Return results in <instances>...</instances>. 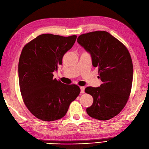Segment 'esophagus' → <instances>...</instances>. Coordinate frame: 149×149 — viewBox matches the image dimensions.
Returning <instances> with one entry per match:
<instances>
[{"label":"esophagus","mask_w":149,"mask_h":149,"mask_svg":"<svg viewBox=\"0 0 149 149\" xmlns=\"http://www.w3.org/2000/svg\"><path fill=\"white\" fill-rule=\"evenodd\" d=\"M80 92H81V94H83V93H84L85 92V87H80Z\"/></svg>","instance_id":"1"}]
</instances>
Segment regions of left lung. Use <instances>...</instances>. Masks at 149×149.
Listing matches in <instances>:
<instances>
[{
    "label": "left lung",
    "instance_id": "left-lung-1",
    "mask_svg": "<svg viewBox=\"0 0 149 149\" xmlns=\"http://www.w3.org/2000/svg\"><path fill=\"white\" fill-rule=\"evenodd\" d=\"M77 42L89 53L94 67L98 68L102 84L88 87L85 92L94 99L87 108L89 116L95 119H111L126 104L132 87L133 62L126 47L106 31L80 35Z\"/></svg>",
    "mask_w": 149,
    "mask_h": 149
}]
</instances>
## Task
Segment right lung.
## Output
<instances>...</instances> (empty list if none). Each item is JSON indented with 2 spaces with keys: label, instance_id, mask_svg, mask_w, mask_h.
<instances>
[{
  "label": "right lung",
  "instance_id": "add662e5",
  "mask_svg": "<svg viewBox=\"0 0 149 149\" xmlns=\"http://www.w3.org/2000/svg\"><path fill=\"white\" fill-rule=\"evenodd\" d=\"M77 38L41 34L22 49L18 63L21 94L29 110L39 119L49 122L64 117L71 102L80 94L78 85H66L53 78Z\"/></svg>",
  "mask_w": 149,
  "mask_h": 149
}]
</instances>
